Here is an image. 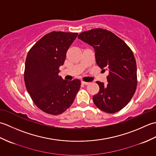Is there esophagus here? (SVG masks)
Returning a JSON list of instances; mask_svg holds the SVG:
<instances>
[{
  "mask_svg": "<svg viewBox=\"0 0 156 156\" xmlns=\"http://www.w3.org/2000/svg\"><path fill=\"white\" fill-rule=\"evenodd\" d=\"M81 83H82V84H84V85H88V84H90V82H87L82 81V82H81Z\"/></svg>",
  "mask_w": 156,
  "mask_h": 156,
  "instance_id": "34e87169",
  "label": "esophagus"
}]
</instances>
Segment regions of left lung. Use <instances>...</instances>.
<instances>
[{
  "label": "left lung",
  "instance_id": "left-lung-1",
  "mask_svg": "<svg viewBox=\"0 0 156 156\" xmlns=\"http://www.w3.org/2000/svg\"><path fill=\"white\" fill-rule=\"evenodd\" d=\"M78 37L93 47L97 65L108 71L107 84L96 82L100 89L92 98L94 103L108 113L121 110L137 88V64L133 51L124 41L106 29H91Z\"/></svg>",
  "mask_w": 156,
  "mask_h": 156
}]
</instances>
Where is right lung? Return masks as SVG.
Returning <instances> with one entry per match:
<instances>
[{"label":"right lung","mask_w":156,"mask_h":156,"mask_svg":"<svg viewBox=\"0 0 156 156\" xmlns=\"http://www.w3.org/2000/svg\"><path fill=\"white\" fill-rule=\"evenodd\" d=\"M78 33L52 31L46 34L29 51L24 80L34 103L46 113L57 115L68 109L80 88V80H63L59 68Z\"/></svg>","instance_id":"1"}]
</instances>
